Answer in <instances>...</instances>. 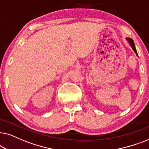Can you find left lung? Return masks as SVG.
I'll list each match as a JSON object with an SVG mask.
<instances>
[{
    "label": "left lung",
    "mask_w": 149,
    "mask_h": 149,
    "mask_svg": "<svg viewBox=\"0 0 149 149\" xmlns=\"http://www.w3.org/2000/svg\"><path fill=\"white\" fill-rule=\"evenodd\" d=\"M127 41L129 43H130V45H131V46H132V49H134V51L135 52V53H136V54L138 55V53H137V50H136V47H135V45H134V41L132 40V39H130V38H127Z\"/></svg>",
    "instance_id": "8db88e82"
}]
</instances>
